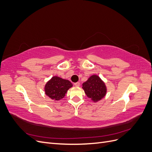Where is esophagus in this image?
I'll return each instance as SVG.
<instances>
[{
  "mask_svg": "<svg viewBox=\"0 0 152 152\" xmlns=\"http://www.w3.org/2000/svg\"><path fill=\"white\" fill-rule=\"evenodd\" d=\"M74 85H75V86H76V87H79L80 83H79V82H76V83L74 84Z\"/></svg>",
  "mask_w": 152,
  "mask_h": 152,
  "instance_id": "34e87169",
  "label": "esophagus"
}]
</instances>
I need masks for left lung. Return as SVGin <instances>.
Wrapping results in <instances>:
<instances>
[{
  "instance_id": "1",
  "label": "left lung",
  "mask_w": 152,
  "mask_h": 152,
  "mask_svg": "<svg viewBox=\"0 0 152 152\" xmlns=\"http://www.w3.org/2000/svg\"><path fill=\"white\" fill-rule=\"evenodd\" d=\"M86 96L94 103H97L104 98L107 94V88L104 81L97 75H91L82 84Z\"/></svg>"
}]
</instances>
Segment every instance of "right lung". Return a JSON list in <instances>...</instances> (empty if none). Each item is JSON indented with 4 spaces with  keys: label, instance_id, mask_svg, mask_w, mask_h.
Here are the masks:
<instances>
[{
    "label": "right lung",
    "instance_id": "add662e5",
    "mask_svg": "<svg viewBox=\"0 0 152 152\" xmlns=\"http://www.w3.org/2000/svg\"><path fill=\"white\" fill-rule=\"evenodd\" d=\"M73 84L68 80L53 76L44 86L45 94L54 101H59L65 97L68 90Z\"/></svg>",
    "mask_w": 152,
    "mask_h": 152
}]
</instances>
